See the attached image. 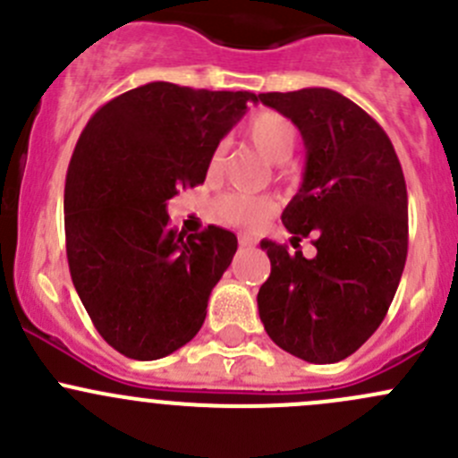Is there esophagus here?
<instances>
[{"instance_id":"obj_1","label":"esophagus","mask_w":458,"mask_h":458,"mask_svg":"<svg viewBox=\"0 0 458 458\" xmlns=\"http://www.w3.org/2000/svg\"><path fill=\"white\" fill-rule=\"evenodd\" d=\"M239 246H242V248H252V246H255V239H250V237H246V234H242V237H239Z\"/></svg>"}]
</instances>
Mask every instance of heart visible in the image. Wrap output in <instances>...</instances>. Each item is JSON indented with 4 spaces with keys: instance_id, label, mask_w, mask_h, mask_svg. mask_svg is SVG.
Masks as SVG:
<instances>
[{
    "instance_id": "obj_1",
    "label": "heart",
    "mask_w": 458,
    "mask_h": 458,
    "mask_svg": "<svg viewBox=\"0 0 458 458\" xmlns=\"http://www.w3.org/2000/svg\"><path fill=\"white\" fill-rule=\"evenodd\" d=\"M243 135L272 164H284V161H288L299 140L297 126L279 113H257L243 126ZM224 157L225 148L224 143H219L212 150L210 161H208V173H219L221 164H224ZM216 206H219V212L225 216V221L246 230L261 228L270 219L272 212H275V201L270 197L242 195V192L221 197Z\"/></svg>"
}]
</instances>
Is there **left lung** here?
I'll use <instances>...</instances> for the list:
<instances>
[{"mask_svg":"<svg viewBox=\"0 0 458 458\" xmlns=\"http://www.w3.org/2000/svg\"><path fill=\"white\" fill-rule=\"evenodd\" d=\"M306 143V173L281 221L293 243L310 234L317 257L263 239L270 276L259 288L267 336L308 363L357 352L387 315L408 257V191L390 137L330 88L261 92Z\"/></svg>","mask_w":458,"mask_h":458,"instance_id":"left-lung-1","label":"left lung"}]
</instances>
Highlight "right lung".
I'll return each instance as SVG.
<instances>
[{
  "label": "right lung",
  "mask_w": 458,
  "mask_h": 458,
  "mask_svg": "<svg viewBox=\"0 0 458 458\" xmlns=\"http://www.w3.org/2000/svg\"><path fill=\"white\" fill-rule=\"evenodd\" d=\"M257 95L152 81L101 106L80 135L64 191L72 284L97 332L155 361L201 330L237 252L230 230L168 225L165 203L203 183L212 150Z\"/></svg>",
  "instance_id": "add662e5"
}]
</instances>
